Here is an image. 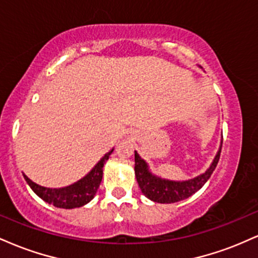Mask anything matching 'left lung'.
Segmentation results:
<instances>
[{
    "label": "left lung",
    "instance_id": "obj_1",
    "mask_svg": "<svg viewBox=\"0 0 258 258\" xmlns=\"http://www.w3.org/2000/svg\"><path fill=\"white\" fill-rule=\"evenodd\" d=\"M221 148L222 142L214 161L205 172L186 180H171L156 176L149 170V165L147 164L146 160L142 159L135 150V173L142 193L148 199L160 204H172L191 197L203 188V185L211 177L220 160Z\"/></svg>",
    "mask_w": 258,
    "mask_h": 258
}]
</instances>
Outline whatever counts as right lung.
I'll list each match as a JSON object with an SVG mask.
<instances>
[{"instance_id":"right-lung-1","label":"right lung","mask_w":258,"mask_h":258,"mask_svg":"<svg viewBox=\"0 0 258 258\" xmlns=\"http://www.w3.org/2000/svg\"><path fill=\"white\" fill-rule=\"evenodd\" d=\"M112 150L114 149L109 150L85 177H82L81 179L73 184L63 186V188H47V186H42L32 182L25 173H23V176H24L26 183L34 190V193L46 203L52 204L53 206L59 207V209L81 207L90 203L98 190L103 178V167Z\"/></svg>"}]
</instances>
